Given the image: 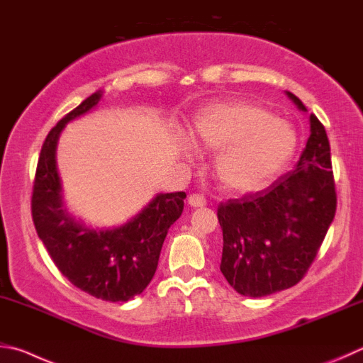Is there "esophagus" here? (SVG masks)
I'll return each instance as SVG.
<instances>
[{
    "label": "esophagus",
    "instance_id": "esophagus-1",
    "mask_svg": "<svg viewBox=\"0 0 363 363\" xmlns=\"http://www.w3.org/2000/svg\"><path fill=\"white\" fill-rule=\"evenodd\" d=\"M189 204L192 208H203V206H206V199H204V196L200 194H194L189 196Z\"/></svg>",
    "mask_w": 363,
    "mask_h": 363
}]
</instances>
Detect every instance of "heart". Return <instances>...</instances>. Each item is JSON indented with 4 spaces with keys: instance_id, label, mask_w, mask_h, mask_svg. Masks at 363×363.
I'll return each instance as SVG.
<instances>
[{
    "instance_id": "heart-1",
    "label": "heart",
    "mask_w": 363,
    "mask_h": 363,
    "mask_svg": "<svg viewBox=\"0 0 363 363\" xmlns=\"http://www.w3.org/2000/svg\"><path fill=\"white\" fill-rule=\"evenodd\" d=\"M190 136L203 152H219L214 160L217 181L240 194L265 186L292 160L298 146L291 122L246 100L203 108L194 118Z\"/></svg>"
}]
</instances>
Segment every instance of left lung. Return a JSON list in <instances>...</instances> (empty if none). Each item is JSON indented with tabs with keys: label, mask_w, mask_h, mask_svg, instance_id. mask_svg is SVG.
<instances>
[{
	"label": "left lung",
	"mask_w": 363,
	"mask_h": 363,
	"mask_svg": "<svg viewBox=\"0 0 363 363\" xmlns=\"http://www.w3.org/2000/svg\"><path fill=\"white\" fill-rule=\"evenodd\" d=\"M286 94L308 113L300 98ZM335 211L330 144L324 125L311 114L306 147L292 171L217 208L222 274L236 292L254 298L295 286L318 255Z\"/></svg>",
	"instance_id": "8db88e82"
}]
</instances>
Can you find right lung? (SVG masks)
<instances>
[{"instance_id": "right-lung-1", "label": "right lung", "mask_w": 363, "mask_h": 363, "mask_svg": "<svg viewBox=\"0 0 363 363\" xmlns=\"http://www.w3.org/2000/svg\"><path fill=\"white\" fill-rule=\"evenodd\" d=\"M101 96V90L95 91L49 131L38 160L31 214L39 240L71 284L104 301H128L152 281L186 194H157L140 213L114 227H90L69 213L57 169V144L67 123L95 109Z\"/></svg>"}]
</instances>
